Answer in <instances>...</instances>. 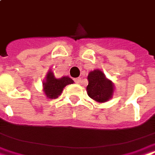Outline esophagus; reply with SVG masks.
<instances>
[{
  "mask_svg": "<svg viewBox=\"0 0 155 155\" xmlns=\"http://www.w3.org/2000/svg\"><path fill=\"white\" fill-rule=\"evenodd\" d=\"M81 81H82V78H77L74 79V82L76 83H80Z\"/></svg>",
  "mask_w": 155,
  "mask_h": 155,
  "instance_id": "1",
  "label": "esophagus"
}]
</instances>
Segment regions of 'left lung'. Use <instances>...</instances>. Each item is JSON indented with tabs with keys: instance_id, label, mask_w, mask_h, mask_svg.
Instances as JSON below:
<instances>
[{
	"instance_id": "1",
	"label": "left lung",
	"mask_w": 155,
	"mask_h": 155,
	"mask_svg": "<svg viewBox=\"0 0 155 155\" xmlns=\"http://www.w3.org/2000/svg\"><path fill=\"white\" fill-rule=\"evenodd\" d=\"M87 91L91 98L99 103H104L112 98L114 83L106 78L104 73L99 69L89 73Z\"/></svg>"
}]
</instances>
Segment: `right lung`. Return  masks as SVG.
<instances>
[{"label": "right lung", "mask_w": 155, "mask_h": 155, "mask_svg": "<svg viewBox=\"0 0 155 155\" xmlns=\"http://www.w3.org/2000/svg\"><path fill=\"white\" fill-rule=\"evenodd\" d=\"M73 83V80L69 77H62L55 78L54 73L49 71L46 74V80L43 82V91L49 99H56L61 95L63 89L67 85Z\"/></svg>", "instance_id": "obj_1"}]
</instances>
